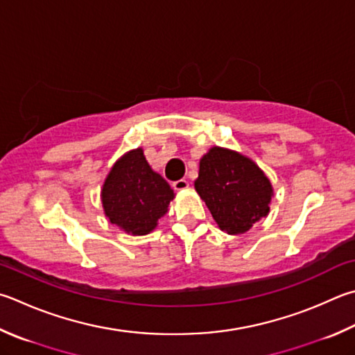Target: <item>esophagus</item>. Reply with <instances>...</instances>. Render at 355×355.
<instances>
[{"label":"esophagus","mask_w":355,"mask_h":355,"mask_svg":"<svg viewBox=\"0 0 355 355\" xmlns=\"http://www.w3.org/2000/svg\"><path fill=\"white\" fill-rule=\"evenodd\" d=\"M188 188H189V182L186 178H182V180H178V182L173 183V189L175 191H184Z\"/></svg>","instance_id":"34e87169"}]
</instances>
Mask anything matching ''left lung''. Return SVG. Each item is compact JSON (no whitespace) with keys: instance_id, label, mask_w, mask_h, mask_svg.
Wrapping results in <instances>:
<instances>
[{"instance_id":"8db88e82","label":"left lung","mask_w":355,"mask_h":355,"mask_svg":"<svg viewBox=\"0 0 355 355\" xmlns=\"http://www.w3.org/2000/svg\"><path fill=\"white\" fill-rule=\"evenodd\" d=\"M194 188L227 234H243L267 217L273 186L253 159L214 146L200 158Z\"/></svg>"}]
</instances>
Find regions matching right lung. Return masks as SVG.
Returning a JSON list of instances; mask_svg holds the SVG:
<instances>
[{"instance_id":"add662e5","label":"right lung","mask_w":355,"mask_h":355,"mask_svg":"<svg viewBox=\"0 0 355 355\" xmlns=\"http://www.w3.org/2000/svg\"><path fill=\"white\" fill-rule=\"evenodd\" d=\"M173 198V189L147 163L141 147L116 161L101 191L105 217L132 236L152 233Z\"/></svg>"}]
</instances>
